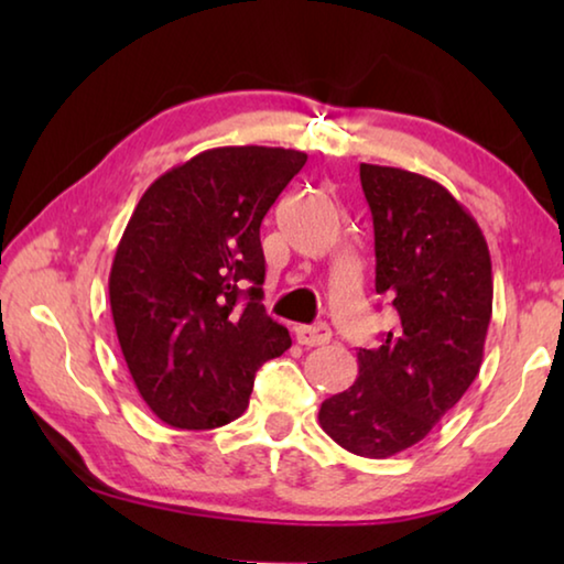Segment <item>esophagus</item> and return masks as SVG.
Segmentation results:
<instances>
[{"label":"esophagus","instance_id":"esophagus-1","mask_svg":"<svg viewBox=\"0 0 564 564\" xmlns=\"http://www.w3.org/2000/svg\"><path fill=\"white\" fill-rule=\"evenodd\" d=\"M295 338H299L301 346L316 348V346H326L330 343V328L328 326H301L295 328Z\"/></svg>","mask_w":564,"mask_h":564}]
</instances>
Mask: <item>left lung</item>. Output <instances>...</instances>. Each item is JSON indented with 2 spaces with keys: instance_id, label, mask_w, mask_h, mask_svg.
<instances>
[{
  "instance_id": "left-lung-1",
  "label": "left lung",
  "mask_w": 564,
  "mask_h": 564,
  "mask_svg": "<svg viewBox=\"0 0 564 564\" xmlns=\"http://www.w3.org/2000/svg\"><path fill=\"white\" fill-rule=\"evenodd\" d=\"M373 216L376 293L398 321L358 350V378L323 400L318 423L348 453L390 457L423 441L480 373L492 263L475 218L437 181L360 164Z\"/></svg>"
}]
</instances>
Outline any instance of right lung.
I'll return each mask as SVG.
<instances>
[{
    "instance_id": "add662e5",
    "label": "right lung",
    "mask_w": 564,
    "mask_h": 564,
    "mask_svg": "<svg viewBox=\"0 0 564 564\" xmlns=\"http://www.w3.org/2000/svg\"><path fill=\"white\" fill-rule=\"evenodd\" d=\"M305 159L208 149L133 208L109 273L111 316L137 390L166 425L208 431L241 417L256 370L291 348L261 303V221Z\"/></svg>"
}]
</instances>
